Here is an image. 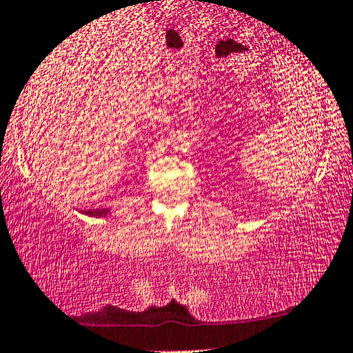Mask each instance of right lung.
Masks as SVG:
<instances>
[{
    "label": "right lung",
    "mask_w": 353,
    "mask_h": 353,
    "mask_svg": "<svg viewBox=\"0 0 353 353\" xmlns=\"http://www.w3.org/2000/svg\"><path fill=\"white\" fill-rule=\"evenodd\" d=\"M108 210H89V211H84V214L86 216H92V217H102V216H107Z\"/></svg>",
    "instance_id": "obj_1"
}]
</instances>
